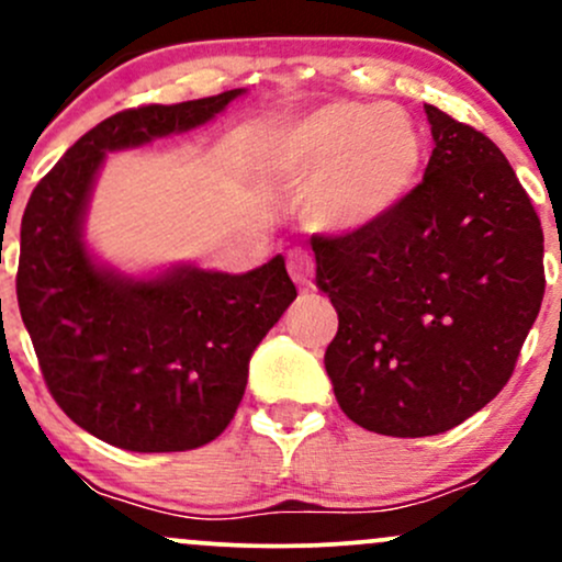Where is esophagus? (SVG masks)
I'll return each instance as SVG.
<instances>
[{
	"label": "esophagus",
	"mask_w": 562,
	"mask_h": 562,
	"mask_svg": "<svg viewBox=\"0 0 562 562\" xmlns=\"http://www.w3.org/2000/svg\"><path fill=\"white\" fill-rule=\"evenodd\" d=\"M288 272H290V277H293L295 285H301V288L312 285V280H314L312 254H308V250H303V248L290 250V254H288Z\"/></svg>",
	"instance_id": "1"
}]
</instances>
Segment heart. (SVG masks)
<instances>
[{
    "label": "heart",
    "instance_id": "b5f03b06",
    "mask_svg": "<svg viewBox=\"0 0 562 562\" xmlns=\"http://www.w3.org/2000/svg\"><path fill=\"white\" fill-rule=\"evenodd\" d=\"M425 145L402 108L327 102L277 128L267 171L308 187L306 214L319 229L353 232L389 216L420 177Z\"/></svg>",
    "mask_w": 562,
    "mask_h": 562
}]
</instances>
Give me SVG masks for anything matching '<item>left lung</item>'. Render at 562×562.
<instances>
[{
	"mask_svg": "<svg viewBox=\"0 0 562 562\" xmlns=\"http://www.w3.org/2000/svg\"><path fill=\"white\" fill-rule=\"evenodd\" d=\"M423 182L380 222L312 235L317 285L338 312L325 370L348 420L436 436L513 378L544 299V232L486 134L425 105Z\"/></svg>",
	"mask_w": 562,
	"mask_h": 562,
	"instance_id": "8db88e82",
	"label": "left lung"
}]
</instances>
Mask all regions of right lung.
<instances>
[{
    "instance_id": "obj_1",
    "label": "right lung",
    "mask_w": 562,
    "mask_h": 562,
    "mask_svg": "<svg viewBox=\"0 0 562 562\" xmlns=\"http://www.w3.org/2000/svg\"><path fill=\"white\" fill-rule=\"evenodd\" d=\"M243 89L100 121L38 179L21 224L18 306L44 383L83 430L126 451H187L227 428L254 348L295 301L285 259L248 274L177 269L134 282L81 243L108 150L205 124Z\"/></svg>"
}]
</instances>
